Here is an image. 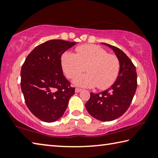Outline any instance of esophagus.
Segmentation results:
<instances>
[{
	"label": "esophagus",
	"instance_id": "34e87169",
	"mask_svg": "<svg viewBox=\"0 0 158 158\" xmlns=\"http://www.w3.org/2000/svg\"><path fill=\"white\" fill-rule=\"evenodd\" d=\"M81 90L82 89H79V88H76V89H75V92L76 93H79V92L81 91Z\"/></svg>",
	"mask_w": 158,
	"mask_h": 158
}]
</instances>
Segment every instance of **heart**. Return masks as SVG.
Instances as JSON below:
<instances>
[{
	"label": "heart",
	"mask_w": 158,
	"mask_h": 158,
	"mask_svg": "<svg viewBox=\"0 0 158 158\" xmlns=\"http://www.w3.org/2000/svg\"><path fill=\"white\" fill-rule=\"evenodd\" d=\"M64 73L69 79L85 70L87 73L78 76L74 83L80 86L99 89H107L116 81L120 71V60L116 55L93 44H84L77 49V53L66 52L61 56Z\"/></svg>",
	"instance_id": "heart-1"
}]
</instances>
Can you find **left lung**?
<instances>
[{
    "instance_id": "1",
    "label": "left lung",
    "mask_w": 158,
    "mask_h": 158,
    "mask_svg": "<svg viewBox=\"0 0 158 158\" xmlns=\"http://www.w3.org/2000/svg\"><path fill=\"white\" fill-rule=\"evenodd\" d=\"M111 48L120 60V71L114 84L103 92L90 93L85 104L89 113L102 121H111L121 116L132 102L137 87L136 68L129 57L118 48L102 43Z\"/></svg>"
}]
</instances>
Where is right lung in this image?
I'll list each match as a JSON object with an SVG mask.
<instances>
[{"mask_svg":"<svg viewBox=\"0 0 158 158\" xmlns=\"http://www.w3.org/2000/svg\"><path fill=\"white\" fill-rule=\"evenodd\" d=\"M77 42L51 40L37 46L21 69V89L31 112L52 123L63 116L75 89L63 75L61 56Z\"/></svg>","mask_w":158,"mask_h":158,"instance_id":"obj_1","label":"right lung"}]
</instances>
